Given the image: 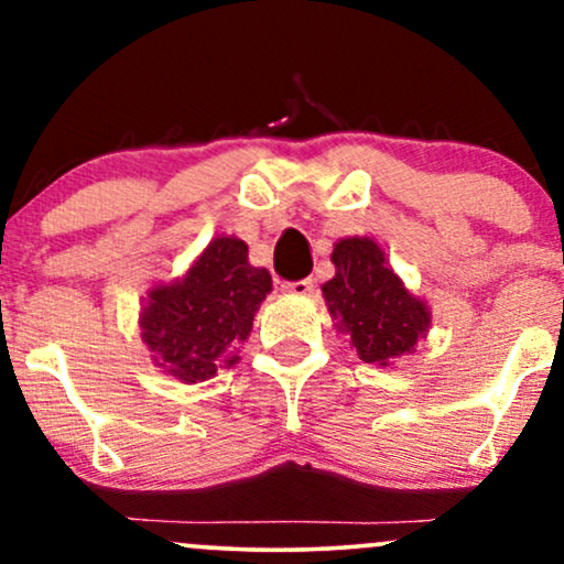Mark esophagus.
<instances>
[{"label":"esophagus","instance_id":"1","mask_svg":"<svg viewBox=\"0 0 564 564\" xmlns=\"http://www.w3.org/2000/svg\"><path fill=\"white\" fill-rule=\"evenodd\" d=\"M283 291H289V294H296V296H310L315 291V286H313V281H310V278H302V281L283 283Z\"/></svg>","mask_w":564,"mask_h":564}]
</instances>
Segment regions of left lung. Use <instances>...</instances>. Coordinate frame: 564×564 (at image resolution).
Returning <instances> with one entry per match:
<instances>
[{"label": "left lung", "mask_w": 564, "mask_h": 564, "mask_svg": "<svg viewBox=\"0 0 564 564\" xmlns=\"http://www.w3.org/2000/svg\"><path fill=\"white\" fill-rule=\"evenodd\" d=\"M332 262L336 275L323 283V296L358 358L387 366L411 352L430 326V310L387 268L384 251L371 238H345Z\"/></svg>", "instance_id": "obj_1"}]
</instances>
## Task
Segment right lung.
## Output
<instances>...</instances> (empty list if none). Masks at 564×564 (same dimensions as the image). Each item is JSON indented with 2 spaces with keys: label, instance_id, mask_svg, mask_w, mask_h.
Instances as JSON below:
<instances>
[{
  "label": "right lung",
  "instance_id": "right-lung-1",
  "mask_svg": "<svg viewBox=\"0 0 564 564\" xmlns=\"http://www.w3.org/2000/svg\"><path fill=\"white\" fill-rule=\"evenodd\" d=\"M273 289L264 268H251L241 238H215L183 281L151 291L142 307V341L156 366L196 384L238 360L254 313Z\"/></svg>",
  "mask_w": 564,
  "mask_h": 564
}]
</instances>
